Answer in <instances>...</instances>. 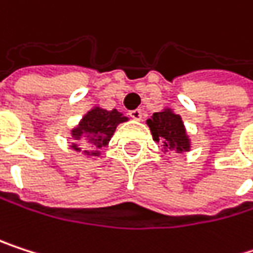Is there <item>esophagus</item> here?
<instances>
[{
    "label": "esophagus",
    "mask_w": 253,
    "mask_h": 253,
    "mask_svg": "<svg viewBox=\"0 0 253 253\" xmlns=\"http://www.w3.org/2000/svg\"><path fill=\"white\" fill-rule=\"evenodd\" d=\"M129 114H130V117H132L133 120H138V121H139V120L142 118V111H141V109H133V111H130Z\"/></svg>",
    "instance_id": "obj_1"
}]
</instances>
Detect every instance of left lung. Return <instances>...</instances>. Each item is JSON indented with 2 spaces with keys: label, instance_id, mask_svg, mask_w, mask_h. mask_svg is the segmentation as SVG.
I'll use <instances>...</instances> for the list:
<instances>
[{
  "label": "left lung",
  "instance_id": "1",
  "mask_svg": "<svg viewBox=\"0 0 253 253\" xmlns=\"http://www.w3.org/2000/svg\"><path fill=\"white\" fill-rule=\"evenodd\" d=\"M147 124L151 130L153 139L162 145L165 153H187L191 150V141L179 114H175L170 108H165L160 112H154Z\"/></svg>",
  "mask_w": 253,
  "mask_h": 253
}]
</instances>
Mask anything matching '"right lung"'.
<instances>
[{
  "label": "right lung",
  "mask_w": 253,
  "mask_h": 253,
  "mask_svg": "<svg viewBox=\"0 0 253 253\" xmlns=\"http://www.w3.org/2000/svg\"><path fill=\"white\" fill-rule=\"evenodd\" d=\"M117 109L108 111L100 106H93L78 123L77 127L71 130L72 145L71 148L77 153H83L87 157H99L100 148L108 145L117 126L127 121Z\"/></svg>",
  "instance_id": "right-lung-1"
}]
</instances>
